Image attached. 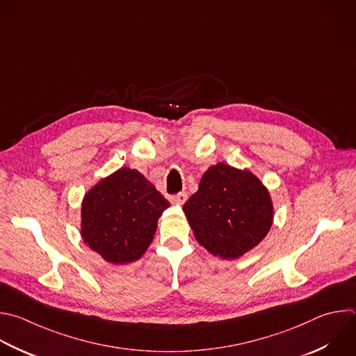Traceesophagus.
<instances>
[{"mask_svg": "<svg viewBox=\"0 0 356 356\" xmlns=\"http://www.w3.org/2000/svg\"><path fill=\"white\" fill-rule=\"evenodd\" d=\"M170 201H172L173 204L183 205V204L187 201V193H184V191L177 193V194H175V195H172V197H170Z\"/></svg>", "mask_w": 356, "mask_h": 356, "instance_id": "obj_1", "label": "esophagus"}]
</instances>
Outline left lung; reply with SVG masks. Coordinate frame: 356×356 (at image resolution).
I'll use <instances>...</instances> for the list:
<instances>
[{
    "label": "left lung",
    "instance_id": "8db88e82",
    "mask_svg": "<svg viewBox=\"0 0 356 356\" xmlns=\"http://www.w3.org/2000/svg\"><path fill=\"white\" fill-rule=\"evenodd\" d=\"M195 239L213 256L238 259L257 246L273 225L267 188L249 170L211 166L183 205Z\"/></svg>",
    "mask_w": 356,
    "mask_h": 356
}]
</instances>
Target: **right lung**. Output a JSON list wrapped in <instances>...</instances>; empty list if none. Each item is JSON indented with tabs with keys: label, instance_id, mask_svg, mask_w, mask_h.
<instances>
[{
	"label": "right lung",
	"instance_id": "add662e5",
	"mask_svg": "<svg viewBox=\"0 0 356 356\" xmlns=\"http://www.w3.org/2000/svg\"><path fill=\"white\" fill-rule=\"evenodd\" d=\"M170 202L136 169L122 168L89 190L82 202L83 242L106 261L138 260Z\"/></svg>",
	"mask_w": 356,
	"mask_h": 356
}]
</instances>
